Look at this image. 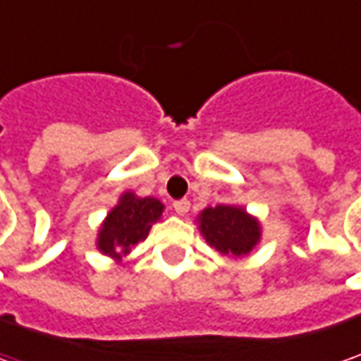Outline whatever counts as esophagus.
<instances>
[{
  "label": "esophagus",
  "instance_id": "34e87169",
  "mask_svg": "<svg viewBox=\"0 0 361 361\" xmlns=\"http://www.w3.org/2000/svg\"><path fill=\"white\" fill-rule=\"evenodd\" d=\"M173 209L176 215H187L188 211H190V202L187 199H180V201H174L173 202Z\"/></svg>",
  "mask_w": 361,
  "mask_h": 361
}]
</instances>
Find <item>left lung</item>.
I'll list each match as a JSON object with an SVG mask.
<instances>
[{
  "mask_svg": "<svg viewBox=\"0 0 361 361\" xmlns=\"http://www.w3.org/2000/svg\"><path fill=\"white\" fill-rule=\"evenodd\" d=\"M199 231L221 255L239 257L249 255L261 241V223L237 204H216L202 209L197 216Z\"/></svg>",
  "mask_w": 361,
  "mask_h": 361,
  "instance_id": "1",
  "label": "left lung"
}]
</instances>
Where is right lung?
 <instances>
[{"instance_id":"obj_1","label":"right lung","mask_w":361,"mask_h":361,"mask_svg":"<svg viewBox=\"0 0 361 361\" xmlns=\"http://www.w3.org/2000/svg\"><path fill=\"white\" fill-rule=\"evenodd\" d=\"M162 211L164 204L154 197H136L130 190L122 192L118 204L106 215L98 229V251L122 263L124 257L148 237V231L160 221Z\"/></svg>"}]
</instances>
